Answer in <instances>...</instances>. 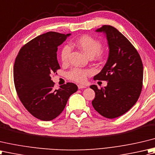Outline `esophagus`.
<instances>
[{"mask_svg": "<svg viewBox=\"0 0 155 155\" xmlns=\"http://www.w3.org/2000/svg\"><path fill=\"white\" fill-rule=\"evenodd\" d=\"M78 87L79 89H82V88H86V86H84V85H81V84L78 85Z\"/></svg>", "mask_w": 155, "mask_h": 155, "instance_id": "34e87169", "label": "esophagus"}]
</instances>
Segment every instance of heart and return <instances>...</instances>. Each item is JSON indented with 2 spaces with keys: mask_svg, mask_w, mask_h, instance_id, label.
Returning a JSON list of instances; mask_svg holds the SVG:
<instances>
[{
  "mask_svg": "<svg viewBox=\"0 0 155 155\" xmlns=\"http://www.w3.org/2000/svg\"><path fill=\"white\" fill-rule=\"evenodd\" d=\"M71 45L78 47L89 58H94L95 55L99 58L102 55V51L100 50L102 48V43L99 40L87 35L81 36L74 43H72ZM70 51L71 48L69 45H66L62 47L60 53L62 63L65 64L68 62ZM90 74H91V71L90 69L74 68L68 72V78L77 82H84L86 81L87 75Z\"/></svg>",
  "mask_w": 155,
  "mask_h": 155,
  "instance_id": "1",
  "label": "heart"
}]
</instances>
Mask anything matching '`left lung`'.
<instances>
[{"label": "left lung", "mask_w": 155, "mask_h": 155, "mask_svg": "<svg viewBox=\"0 0 155 155\" xmlns=\"http://www.w3.org/2000/svg\"><path fill=\"white\" fill-rule=\"evenodd\" d=\"M96 31L106 35L109 55L94 79L108 84L101 89L91 85L96 94L91 104L100 114L112 119L128 112L137 102L143 88V65L137 49L116 28L104 25Z\"/></svg>", "instance_id": "left-lung-1"}]
</instances>
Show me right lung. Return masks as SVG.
<instances>
[{
    "instance_id": "1",
    "label": "right lung",
    "mask_w": 155,
    "mask_h": 155,
    "mask_svg": "<svg viewBox=\"0 0 155 155\" xmlns=\"http://www.w3.org/2000/svg\"><path fill=\"white\" fill-rule=\"evenodd\" d=\"M70 35L53 31L41 35L25 44L15 59L13 77L18 96L31 114L43 121L58 117L69 96L78 90L73 83L55 90L50 76L60 69L58 47Z\"/></svg>"
}]
</instances>
